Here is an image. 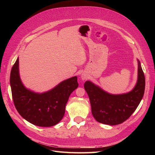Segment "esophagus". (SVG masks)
<instances>
[{"instance_id":"esophagus-1","label":"esophagus","mask_w":155,"mask_h":155,"mask_svg":"<svg viewBox=\"0 0 155 155\" xmlns=\"http://www.w3.org/2000/svg\"><path fill=\"white\" fill-rule=\"evenodd\" d=\"M81 78L83 80H86V79L88 78V76H87V75L86 74H82L81 76Z\"/></svg>"}]
</instances>
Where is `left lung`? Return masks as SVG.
Segmentation results:
<instances>
[{"label":"left lung","instance_id":"obj_1","mask_svg":"<svg viewBox=\"0 0 155 155\" xmlns=\"http://www.w3.org/2000/svg\"><path fill=\"white\" fill-rule=\"evenodd\" d=\"M138 61V81L134 88L128 93L112 95L89 81L84 84L90 100L92 114L98 122L110 125L120 124L137 109L144 94L145 85L144 74Z\"/></svg>","mask_w":155,"mask_h":155}]
</instances>
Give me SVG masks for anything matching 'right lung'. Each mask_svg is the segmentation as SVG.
Here are the masks:
<instances>
[{
    "label": "right lung",
    "mask_w": 155,
    "mask_h": 155,
    "mask_svg": "<svg viewBox=\"0 0 155 155\" xmlns=\"http://www.w3.org/2000/svg\"><path fill=\"white\" fill-rule=\"evenodd\" d=\"M10 85L14 105L22 118L37 126L51 127L63 119L69 96L78 88V83L74 76L48 92L38 94L30 91L21 81L17 58L11 70Z\"/></svg>",
    "instance_id": "right-lung-1"
}]
</instances>
